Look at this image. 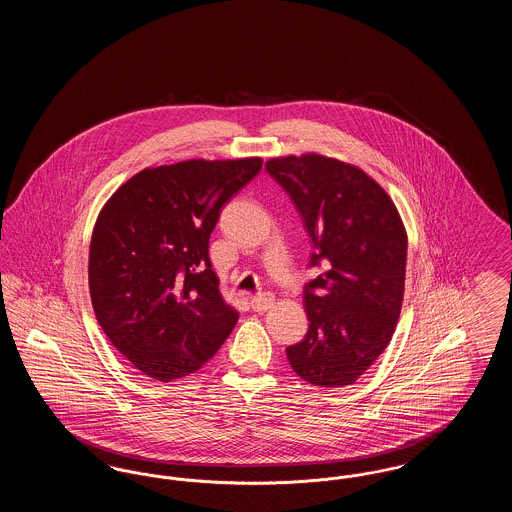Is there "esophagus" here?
I'll list each match as a JSON object with an SVG mask.
<instances>
[{
    "label": "esophagus",
    "mask_w": 512,
    "mask_h": 512,
    "mask_svg": "<svg viewBox=\"0 0 512 512\" xmlns=\"http://www.w3.org/2000/svg\"><path fill=\"white\" fill-rule=\"evenodd\" d=\"M274 303V297L270 293H257V295H251V307L253 311L257 313H265Z\"/></svg>",
    "instance_id": "1"
}]
</instances>
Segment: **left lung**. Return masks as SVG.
Here are the masks:
<instances>
[{"mask_svg":"<svg viewBox=\"0 0 512 512\" xmlns=\"http://www.w3.org/2000/svg\"><path fill=\"white\" fill-rule=\"evenodd\" d=\"M311 238L305 338L286 349L293 372L320 388L355 384L388 347L401 315L407 232L386 190L355 165L318 153L268 159Z\"/></svg>","mask_w":512,"mask_h":512,"instance_id":"obj_1","label":"left lung"}]
</instances>
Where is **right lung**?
<instances>
[{
	"label": "right lung",
	"mask_w": 512,
	"mask_h": 512,
	"mask_svg": "<svg viewBox=\"0 0 512 512\" xmlns=\"http://www.w3.org/2000/svg\"><path fill=\"white\" fill-rule=\"evenodd\" d=\"M261 157L190 159L126 180L99 211L88 282L105 336L153 380L205 365L238 322L219 292L209 236Z\"/></svg>",
	"instance_id": "obj_1"
}]
</instances>
